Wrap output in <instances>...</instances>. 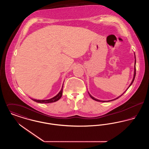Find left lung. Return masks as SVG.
Instances as JSON below:
<instances>
[{
    "label": "left lung",
    "mask_w": 149,
    "mask_h": 149,
    "mask_svg": "<svg viewBox=\"0 0 149 149\" xmlns=\"http://www.w3.org/2000/svg\"><path fill=\"white\" fill-rule=\"evenodd\" d=\"M135 58H136V57H135ZM135 76H136V60H135V68H134V78H133V80H132V81L131 83L130 84V86H128V88H129V87H130V86L131 85H132V84L133 83V82H134V80H135ZM128 88L127 89H128ZM127 90H126V91H127ZM126 91H125V92H126ZM125 92L123 93V94H122L121 95H120V96H119L118 97L116 98V99H113V100H108V101H107V102H110V101H112V100H116V99L119 98L120 97V96H122V95H123V94L125 93ZM88 94H89V96H90V97H91V98H92V99H93V100H96V101H98V102H106V101H103V100H98V99H95V98H94L93 97H92V95H91V94H89V93H88Z\"/></svg>",
    "instance_id": "left-lung-1"
}]
</instances>
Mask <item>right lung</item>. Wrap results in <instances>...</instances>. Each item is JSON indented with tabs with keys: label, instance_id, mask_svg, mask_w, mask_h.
Segmentation results:
<instances>
[{
	"label": "right lung",
	"instance_id": "right-lung-1",
	"mask_svg": "<svg viewBox=\"0 0 149 149\" xmlns=\"http://www.w3.org/2000/svg\"><path fill=\"white\" fill-rule=\"evenodd\" d=\"M63 85L62 86V89H61L60 92L58 93L56 96H55L54 97H53L51 99H47V100H37V99H32V98H31V99L33 101L36 102L37 103H50L55 102L61 98L62 94H63Z\"/></svg>",
	"mask_w": 149,
	"mask_h": 149
}]
</instances>
